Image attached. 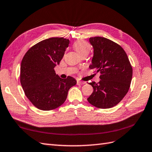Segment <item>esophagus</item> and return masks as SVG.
I'll list each match as a JSON object with an SVG mask.
<instances>
[{
	"label": "esophagus",
	"instance_id": "obj_1",
	"mask_svg": "<svg viewBox=\"0 0 152 152\" xmlns=\"http://www.w3.org/2000/svg\"><path fill=\"white\" fill-rule=\"evenodd\" d=\"M86 82H82V81H77V85H78V86H80V85H83V84H85Z\"/></svg>",
	"mask_w": 152,
	"mask_h": 152
}]
</instances>
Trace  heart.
I'll return each mask as SVG.
<instances>
[{
	"mask_svg": "<svg viewBox=\"0 0 152 152\" xmlns=\"http://www.w3.org/2000/svg\"><path fill=\"white\" fill-rule=\"evenodd\" d=\"M74 48L77 52V54L81 55L83 53H89L91 50V46L86 41H79L74 44Z\"/></svg>",
	"mask_w": 152,
	"mask_h": 152,
	"instance_id": "heart-1",
	"label": "heart"
}]
</instances>
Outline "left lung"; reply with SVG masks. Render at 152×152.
<instances>
[{"label":"left lung","instance_id":"1","mask_svg":"<svg viewBox=\"0 0 152 152\" xmlns=\"http://www.w3.org/2000/svg\"><path fill=\"white\" fill-rule=\"evenodd\" d=\"M93 57L89 68L100 72V82L89 84L93 92L87 98L93 106L108 109L117 105L128 92L133 70L126 53L121 46L102 37H90Z\"/></svg>","mask_w":152,"mask_h":152}]
</instances>
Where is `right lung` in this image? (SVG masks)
Segmentation results:
<instances>
[{"label":"right lung","mask_w":152,"mask_h":152,"mask_svg":"<svg viewBox=\"0 0 152 152\" xmlns=\"http://www.w3.org/2000/svg\"><path fill=\"white\" fill-rule=\"evenodd\" d=\"M70 41L52 37L30 48L20 65V83L26 97L43 111L58 108L64 103L70 87L76 80L71 76L62 79L54 67L59 64Z\"/></svg>","instance_id":"1"}]
</instances>
